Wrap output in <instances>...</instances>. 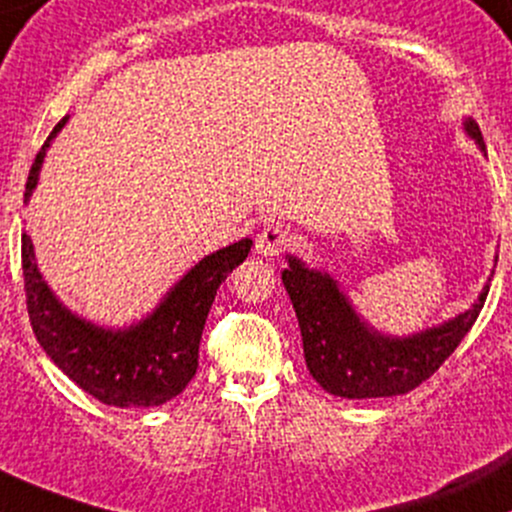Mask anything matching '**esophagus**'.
<instances>
[{
    "instance_id": "1",
    "label": "esophagus",
    "mask_w": 512,
    "mask_h": 512,
    "mask_svg": "<svg viewBox=\"0 0 512 512\" xmlns=\"http://www.w3.org/2000/svg\"><path fill=\"white\" fill-rule=\"evenodd\" d=\"M289 243H291V235L286 233L282 226H265L260 233H257L255 250L257 255L262 257H277Z\"/></svg>"
}]
</instances>
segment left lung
Here are the masks:
<instances>
[{
  "instance_id": "1",
  "label": "left lung",
  "mask_w": 512,
  "mask_h": 512,
  "mask_svg": "<svg viewBox=\"0 0 512 512\" xmlns=\"http://www.w3.org/2000/svg\"><path fill=\"white\" fill-rule=\"evenodd\" d=\"M466 131L486 150L474 121H466ZM282 282L299 318L308 372L325 391L340 398L398 396L428 381L457 350L488 296L486 286L479 301L462 316L413 338L396 340L367 330L333 279L306 269L296 257H289Z\"/></svg>"
}]
</instances>
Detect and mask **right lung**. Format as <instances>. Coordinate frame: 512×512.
Returning a JSON list of instances; mask_svg holds the SVG:
<instances>
[{
    "label": "right lung",
    "mask_w": 512,
    "mask_h": 512,
    "mask_svg": "<svg viewBox=\"0 0 512 512\" xmlns=\"http://www.w3.org/2000/svg\"><path fill=\"white\" fill-rule=\"evenodd\" d=\"M63 119L38 150L28 172L26 194L36 187L43 155ZM252 240H240L204 257L187 277L167 294L153 316L123 333H106L75 318L60 306L41 279L33 260L31 235H21V269H24L26 308L36 340L46 355L106 406L150 408L179 396L199 367V345L206 316L218 286L228 279L250 252Z\"/></svg>",
    "instance_id": "add662e5"
}]
</instances>
